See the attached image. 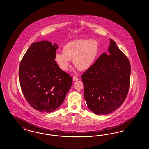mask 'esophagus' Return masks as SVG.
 Listing matches in <instances>:
<instances>
[{
  "mask_svg": "<svg viewBox=\"0 0 149 149\" xmlns=\"http://www.w3.org/2000/svg\"><path fill=\"white\" fill-rule=\"evenodd\" d=\"M78 80V77H77L76 76H74L73 77V81H77Z\"/></svg>",
  "mask_w": 149,
  "mask_h": 149,
  "instance_id": "esophagus-1",
  "label": "esophagus"
}]
</instances>
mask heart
I'll return each mask as SVG.
<instances>
[{"instance_id": "obj_1", "label": "heart", "mask_w": 149, "mask_h": 149, "mask_svg": "<svg viewBox=\"0 0 149 149\" xmlns=\"http://www.w3.org/2000/svg\"><path fill=\"white\" fill-rule=\"evenodd\" d=\"M100 45L95 39H79L67 42L62 52L55 54L54 60L63 71H67L73 59L74 65L80 70H86L92 67L98 56Z\"/></svg>"}]
</instances>
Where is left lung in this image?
I'll return each instance as SVG.
<instances>
[{"instance_id": "8db88e82", "label": "left lung", "mask_w": 149, "mask_h": 149, "mask_svg": "<svg viewBox=\"0 0 149 149\" xmlns=\"http://www.w3.org/2000/svg\"><path fill=\"white\" fill-rule=\"evenodd\" d=\"M109 55L102 54L81 75L84 95L89 109L96 114H107L119 108L130 88V61L110 39Z\"/></svg>"}]
</instances>
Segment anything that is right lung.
Masks as SVG:
<instances>
[{"label": "right lung", "mask_w": 149, "mask_h": 149, "mask_svg": "<svg viewBox=\"0 0 149 149\" xmlns=\"http://www.w3.org/2000/svg\"><path fill=\"white\" fill-rule=\"evenodd\" d=\"M58 46L47 41L32 43L19 65V83L29 104L38 111L50 113L60 107L72 78L54 60Z\"/></svg>", "instance_id": "1"}]
</instances>
